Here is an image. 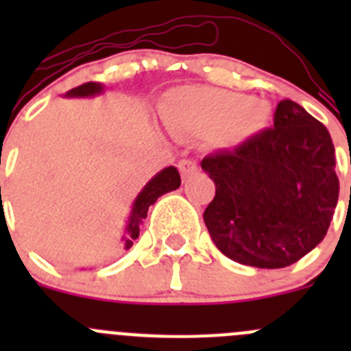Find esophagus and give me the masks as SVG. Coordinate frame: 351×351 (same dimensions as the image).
<instances>
[{
    "label": "esophagus",
    "instance_id": "obj_1",
    "mask_svg": "<svg viewBox=\"0 0 351 351\" xmlns=\"http://www.w3.org/2000/svg\"><path fill=\"white\" fill-rule=\"evenodd\" d=\"M198 170V165H197V161L193 160H182L179 161V172H181L182 179H188L191 178L195 172Z\"/></svg>",
    "mask_w": 351,
    "mask_h": 351
}]
</instances>
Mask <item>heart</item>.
<instances>
[{
    "label": "heart",
    "instance_id": "1",
    "mask_svg": "<svg viewBox=\"0 0 351 351\" xmlns=\"http://www.w3.org/2000/svg\"><path fill=\"white\" fill-rule=\"evenodd\" d=\"M269 116L263 101L206 86L173 89L161 105L163 123L173 135L213 137L221 147L241 144L262 132Z\"/></svg>",
    "mask_w": 351,
    "mask_h": 351
}]
</instances>
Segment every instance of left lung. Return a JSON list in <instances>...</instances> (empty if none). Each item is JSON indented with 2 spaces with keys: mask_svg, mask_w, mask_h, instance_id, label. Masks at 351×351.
<instances>
[{
  "mask_svg": "<svg viewBox=\"0 0 351 351\" xmlns=\"http://www.w3.org/2000/svg\"><path fill=\"white\" fill-rule=\"evenodd\" d=\"M200 165L216 184L204 221L230 260L288 267L324 241L339 197L334 144L299 104L281 100L272 128Z\"/></svg>",
  "mask_w": 351,
  "mask_h": 351,
  "instance_id": "1",
  "label": "left lung"
}]
</instances>
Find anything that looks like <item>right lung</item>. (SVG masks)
I'll use <instances>...</instances> for the list:
<instances>
[{
    "label": "right lung",
    "mask_w": 351,
    "mask_h": 351,
    "mask_svg": "<svg viewBox=\"0 0 351 351\" xmlns=\"http://www.w3.org/2000/svg\"><path fill=\"white\" fill-rule=\"evenodd\" d=\"M100 93H104V86H101L100 82H86L82 84V86H77V88L70 89V91L64 95V98H89V96L100 95ZM179 186H181V176H179L178 169H176V167H167V169H163L161 172H158L156 176L142 188V191L137 195L135 202H133L132 213H130L128 221H126L125 234L121 237L125 250H130V247L133 246V241L138 237L141 223L147 218L149 206H153L161 195L178 190Z\"/></svg>",
    "instance_id": "right-lung-1"
}]
</instances>
